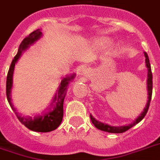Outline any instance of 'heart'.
I'll return each instance as SVG.
<instances>
[{"instance_id":"obj_1","label":"heart","mask_w":160,"mask_h":160,"mask_svg":"<svg viewBox=\"0 0 160 160\" xmlns=\"http://www.w3.org/2000/svg\"><path fill=\"white\" fill-rule=\"evenodd\" d=\"M96 45L99 48H107V47L110 45V41L107 38H101L96 41Z\"/></svg>"}]
</instances>
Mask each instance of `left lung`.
I'll list each match as a JSON object with an SVG mask.
<instances>
[{"instance_id": "left-lung-1", "label": "left lung", "mask_w": 160, "mask_h": 160, "mask_svg": "<svg viewBox=\"0 0 160 160\" xmlns=\"http://www.w3.org/2000/svg\"><path fill=\"white\" fill-rule=\"evenodd\" d=\"M145 57H146V67H147V69H148V75H147V89H148V100H147V104H146V107L144 109V111L142 112V113L138 116L137 119H135L134 121L132 123H131L127 126H125V127H111L109 125H107V124H104V123H101L96 120L91 114H90V119H91L92 123L94 125V127L96 128H98L99 130L104 131V132H111V133H121V132H124L126 131L129 130L130 128L135 126L136 124H138V122H140L144 117L146 116V112L149 109V106H150L151 99H152V69H151V65L150 61H149V57L147 55V53L145 52Z\"/></svg>"}]
</instances>
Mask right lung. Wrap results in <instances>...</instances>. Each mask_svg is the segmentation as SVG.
Wrapping results in <instances>:
<instances>
[{"label": "right lung", "mask_w": 160, "mask_h": 160, "mask_svg": "<svg viewBox=\"0 0 160 160\" xmlns=\"http://www.w3.org/2000/svg\"><path fill=\"white\" fill-rule=\"evenodd\" d=\"M41 32L40 29L35 30L30 33L29 35H28L27 37L22 41V43L19 46L17 54L14 56V60L11 62L9 70L7 75V82H6V94L8 101L9 103L10 107L13 109L14 113L17 116L18 119L20 120V122L22 125H24L26 127H28L29 130L34 131V132H51L56 129L57 127L61 125L63 118V102H64V98L66 95V90L67 87L70 81H72L74 78V74H72L71 76L64 78L61 80L60 88L58 90V94L55 95L53 98V102L51 105L53 106L54 103L53 109L50 110L46 113H43L42 115H38L34 118H25L22 117L21 115H19L16 112V110L12 105L11 102V88H12V84H13V72H14V66L18 59L22 55V53L23 51H25L31 44H33L34 41H36L41 36Z\"/></svg>", "instance_id": "1"}]
</instances>
